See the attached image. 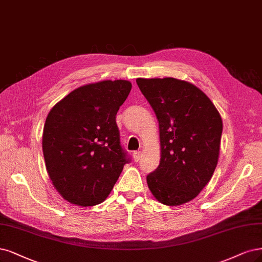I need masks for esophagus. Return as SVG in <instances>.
Returning a JSON list of instances; mask_svg holds the SVG:
<instances>
[{
    "mask_svg": "<svg viewBox=\"0 0 262 262\" xmlns=\"http://www.w3.org/2000/svg\"><path fill=\"white\" fill-rule=\"evenodd\" d=\"M141 151H133V154H132V156H133V160L135 161V162H138L139 160H140V158H141Z\"/></svg>",
    "mask_w": 262,
    "mask_h": 262,
    "instance_id": "1",
    "label": "esophagus"
}]
</instances>
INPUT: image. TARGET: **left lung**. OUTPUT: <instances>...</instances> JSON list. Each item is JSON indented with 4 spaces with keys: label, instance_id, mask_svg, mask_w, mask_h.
I'll return each instance as SVG.
<instances>
[{
    "label": "left lung",
    "instance_id": "left-lung-1",
    "mask_svg": "<svg viewBox=\"0 0 262 262\" xmlns=\"http://www.w3.org/2000/svg\"><path fill=\"white\" fill-rule=\"evenodd\" d=\"M159 123L160 162L146 177L156 200L180 206L201 193L217 167L222 119L201 89L176 78H138Z\"/></svg>",
    "mask_w": 262,
    "mask_h": 262
}]
</instances>
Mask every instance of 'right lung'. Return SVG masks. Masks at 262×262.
<instances>
[{"label": "right lung", "mask_w": 262, "mask_h": 262, "mask_svg": "<svg viewBox=\"0 0 262 262\" xmlns=\"http://www.w3.org/2000/svg\"><path fill=\"white\" fill-rule=\"evenodd\" d=\"M131 88L128 80L89 83L50 111L42 135L45 167L67 202L81 207L103 203L129 161L116 115Z\"/></svg>", "instance_id": "1"}]
</instances>
